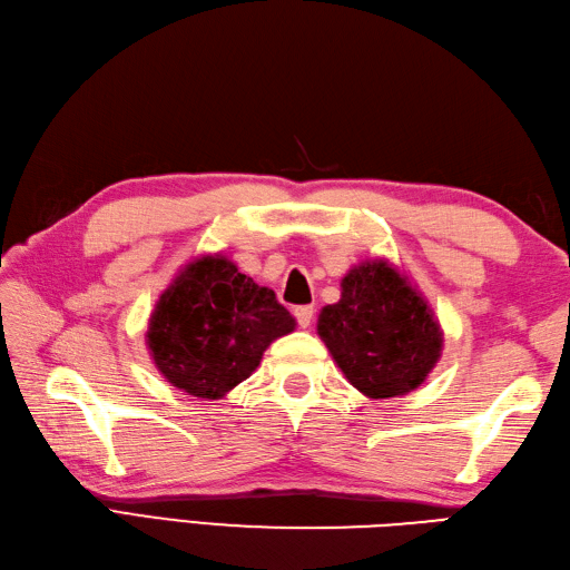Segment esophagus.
<instances>
[{
    "label": "esophagus",
    "instance_id": "34e87169",
    "mask_svg": "<svg viewBox=\"0 0 570 570\" xmlns=\"http://www.w3.org/2000/svg\"><path fill=\"white\" fill-rule=\"evenodd\" d=\"M294 316H296L301 328H308L311 323H314V306H296Z\"/></svg>",
    "mask_w": 570,
    "mask_h": 570
}]
</instances>
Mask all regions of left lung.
Listing matches in <instances>:
<instances>
[{
	"label": "left lung",
	"mask_w": 570,
	"mask_h": 570,
	"mask_svg": "<svg viewBox=\"0 0 570 570\" xmlns=\"http://www.w3.org/2000/svg\"><path fill=\"white\" fill-rule=\"evenodd\" d=\"M316 331L348 383L365 397L407 395L442 355L444 333L417 286L387 259H365L341 278Z\"/></svg>",
	"instance_id": "8db88e82"
}]
</instances>
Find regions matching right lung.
<instances>
[{"label":"right lung","instance_id":"right-lung-1","mask_svg":"<svg viewBox=\"0 0 570 570\" xmlns=\"http://www.w3.org/2000/svg\"><path fill=\"white\" fill-rule=\"evenodd\" d=\"M294 328L296 318L272 288L254 284L225 254H205L160 294L145 343L167 383L193 397L219 400Z\"/></svg>","mask_w":570,"mask_h":570}]
</instances>
